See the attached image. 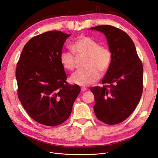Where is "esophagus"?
Listing matches in <instances>:
<instances>
[{
	"label": "esophagus",
	"instance_id": "obj_1",
	"mask_svg": "<svg viewBox=\"0 0 158 158\" xmlns=\"http://www.w3.org/2000/svg\"><path fill=\"white\" fill-rule=\"evenodd\" d=\"M81 92H85V91H86L87 89H86V88H85V87H81Z\"/></svg>",
	"mask_w": 158,
	"mask_h": 158
}]
</instances>
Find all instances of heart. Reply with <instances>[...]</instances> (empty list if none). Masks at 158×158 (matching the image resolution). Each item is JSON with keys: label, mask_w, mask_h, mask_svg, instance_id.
Returning <instances> with one entry per match:
<instances>
[{"label": "heart", "mask_w": 158, "mask_h": 158, "mask_svg": "<svg viewBox=\"0 0 158 158\" xmlns=\"http://www.w3.org/2000/svg\"><path fill=\"white\" fill-rule=\"evenodd\" d=\"M73 52L78 55H86L85 69L73 73L70 81L79 86H89L100 78V72H106L110 65L112 52L107 46L100 45L98 41L91 37L81 36L71 45ZM73 52L63 50L60 55V61L62 66L68 70L75 68V56Z\"/></svg>", "instance_id": "heart-1"}]
</instances>
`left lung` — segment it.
I'll use <instances>...</instances> for the list:
<instances>
[{
  "instance_id": "8db88e82",
  "label": "left lung",
  "mask_w": 158,
  "mask_h": 158,
  "mask_svg": "<svg viewBox=\"0 0 158 158\" xmlns=\"http://www.w3.org/2000/svg\"><path fill=\"white\" fill-rule=\"evenodd\" d=\"M106 36L112 60L102 79L103 86L92 87L94 110L105 124L114 125L127 118L137 107L143 90V67L128 34L111 25L90 28Z\"/></svg>"
}]
</instances>
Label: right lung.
Returning a JSON list of instances; mask_svg holds the SVG:
<instances>
[{"mask_svg":"<svg viewBox=\"0 0 158 158\" xmlns=\"http://www.w3.org/2000/svg\"><path fill=\"white\" fill-rule=\"evenodd\" d=\"M70 34L52 31L34 36L17 62V95L28 114L48 126L62 124L72 113L80 93L79 85L66 82L60 55Z\"/></svg>","mask_w":158,"mask_h":158,"instance_id":"1","label":"right lung"}]
</instances>
